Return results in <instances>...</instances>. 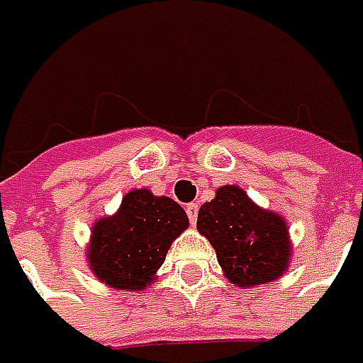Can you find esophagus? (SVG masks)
<instances>
[{"label": "esophagus", "instance_id": "obj_1", "mask_svg": "<svg viewBox=\"0 0 363 363\" xmlns=\"http://www.w3.org/2000/svg\"><path fill=\"white\" fill-rule=\"evenodd\" d=\"M186 212H188L189 222H191V224H196V220H198V203H188Z\"/></svg>", "mask_w": 363, "mask_h": 363}]
</instances>
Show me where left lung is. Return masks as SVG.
<instances>
[{"label":"left lung","mask_w":363,"mask_h":363,"mask_svg":"<svg viewBox=\"0 0 363 363\" xmlns=\"http://www.w3.org/2000/svg\"><path fill=\"white\" fill-rule=\"evenodd\" d=\"M198 232L216 250L224 277L236 286L267 285L291 260L285 218L262 210L238 186H222L198 212Z\"/></svg>","instance_id":"1"}]
</instances>
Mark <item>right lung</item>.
Returning <instances> with one entry per match:
<instances>
[{"mask_svg":"<svg viewBox=\"0 0 363 363\" xmlns=\"http://www.w3.org/2000/svg\"><path fill=\"white\" fill-rule=\"evenodd\" d=\"M188 224L184 208L172 198L131 189L117 214L101 218L92 226L86 252L92 274L113 289H145Z\"/></svg>","mask_w":363,"mask_h":363,"instance_id":"add662e5","label":"right lung"}]
</instances>
